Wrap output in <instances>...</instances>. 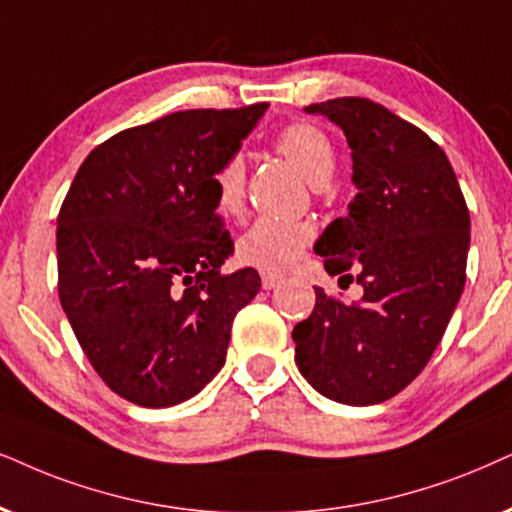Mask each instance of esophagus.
<instances>
[{"label": "esophagus", "instance_id": "obj_1", "mask_svg": "<svg viewBox=\"0 0 512 512\" xmlns=\"http://www.w3.org/2000/svg\"><path fill=\"white\" fill-rule=\"evenodd\" d=\"M278 283H281V276L276 274H262V288L264 290H274Z\"/></svg>", "mask_w": 512, "mask_h": 512}]
</instances>
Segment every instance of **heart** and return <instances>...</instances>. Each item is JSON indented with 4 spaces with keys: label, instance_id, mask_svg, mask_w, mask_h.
<instances>
[{
    "label": "heart",
    "instance_id": "heart-1",
    "mask_svg": "<svg viewBox=\"0 0 512 512\" xmlns=\"http://www.w3.org/2000/svg\"><path fill=\"white\" fill-rule=\"evenodd\" d=\"M276 151L286 155L309 184L321 186L335 170V148L326 132L309 122L288 125L276 137ZM217 205L224 215H236L243 208L245 167L241 155H231L215 174ZM312 241V226L302 222L262 217L238 238V260L250 267L281 274L300 260Z\"/></svg>",
    "mask_w": 512,
    "mask_h": 512
}]
</instances>
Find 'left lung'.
<instances>
[{"label":"left lung","mask_w":512,"mask_h":512,"mask_svg":"<svg viewBox=\"0 0 512 512\" xmlns=\"http://www.w3.org/2000/svg\"><path fill=\"white\" fill-rule=\"evenodd\" d=\"M304 111L345 132L357 186L314 252L364 295L345 304L314 288V312L293 331L295 364L323 397L380 404L423 371L449 326L465 286L470 212L442 148L385 106L345 96Z\"/></svg>","instance_id":"left-lung-1"}]
</instances>
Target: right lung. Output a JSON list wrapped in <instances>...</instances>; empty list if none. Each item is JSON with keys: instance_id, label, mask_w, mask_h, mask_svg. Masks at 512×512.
Instances as JSON below:
<instances>
[{"instance_id": "1", "label": "right lung", "mask_w": 512, "mask_h": 512, "mask_svg": "<svg viewBox=\"0 0 512 512\" xmlns=\"http://www.w3.org/2000/svg\"><path fill=\"white\" fill-rule=\"evenodd\" d=\"M179 111L115 134L77 170L58 212V297L101 380L163 409L224 366L234 316L260 274H222L234 241L215 174L267 113Z\"/></svg>"}]
</instances>
